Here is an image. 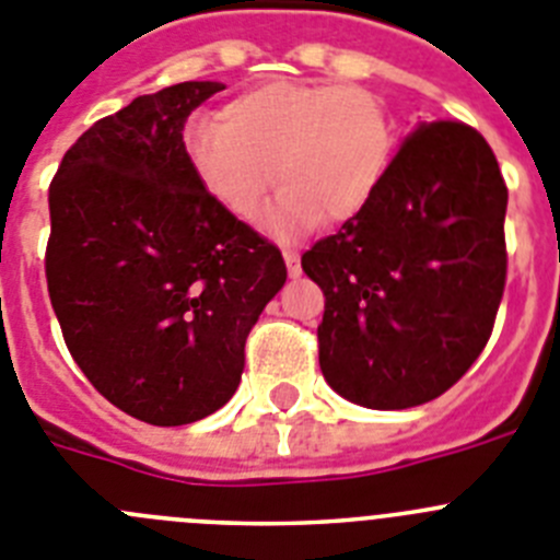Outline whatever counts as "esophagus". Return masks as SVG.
<instances>
[{"mask_svg": "<svg viewBox=\"0 0 560 560\" xmlns=\"http://www.w3.org/2000/svg\"><path fill=\"white\" fill-rule=\"evenodd\" d=\"M283 258H285V266H289V275H291V277H300V275H302L300 255H296V253H291V249H285V253H283Z\"/></svg>", "mask_w": 560, "mask_h": 560, "instance_id": "34e87169", "label": "esophagus"}]
</instances>
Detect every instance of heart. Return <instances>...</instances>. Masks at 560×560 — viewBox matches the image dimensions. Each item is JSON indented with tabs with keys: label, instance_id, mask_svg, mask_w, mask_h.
I'll return each instance as SVG.
<instances>
[{
	"label": "heart",
	"instance_id": "obj_1",
	"mask_svg": "<svg viewBox=\"0 0 560 560\" xmlns=\"http://www.w3.org/2000/svg\"><path fill=\"white\" fill-rule=\"evenodd\" d=\"M188 166L213 202L253 219L283 183L264 228L289 238L358 217L394 158V127L372 91L311 80H271L244 91L222 121L194 119L183 136Z\"/></svg>",
	"mask_w": 560,
	"mask_h": 560
}]
</instances>
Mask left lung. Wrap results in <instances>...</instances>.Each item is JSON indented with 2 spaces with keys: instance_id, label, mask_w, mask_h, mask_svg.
<instances>
[{
  "instance_id": "1",
  "label": "left lung",
  "mask_w": 560,
  "mask_h": 560,
  "mask_svg": "<svg viewBox=\"0 0 560 560\" xmlns=\"http://www.w3.org/2000/svg\"><path fill=\"white\" fill-rule=\"evenodd\" d=\"M508 188L478 130L419 121L381 188L302 255L325 291L319 366L374 410L441 397L478 361L505 289Z\"/></svg>"
}]
</instances>
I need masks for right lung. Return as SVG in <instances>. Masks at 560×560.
<instances>
[{"instance_id": "right-lung-1", "label": "right lung", "mask_w": 560, "mask_h": 560, "mask_svg": "<svg viewBox=\"0 0 560 560\" xmlns=\"http://www.w3.org/2000/svg\"><path fill=\"white\" fill-rule=\"evenodd\" d=\"M224 85L177 82L82 132L49 186L46 285L91 386L158 428L235 394L244 343L283 289L275 244L205 194L183 130Z\"/></svg>"}]
</instances>
